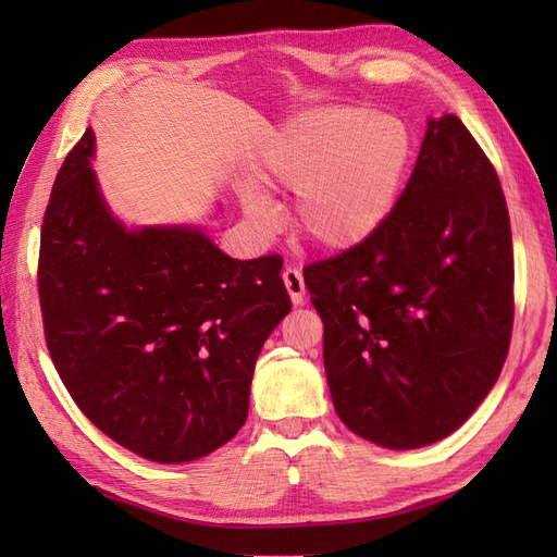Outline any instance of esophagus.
<instances>
[{"label": "esophagus", "mask_w": 557, "mask_h": 557, "mask_svg": "<svg viewBox=\"0 0 557 557\" xmlns=\"http://www.w3.org/2000/svg\"><path fill=\"white\" fill-rule=\"evenodd\" d=\"M283 283H285V288H288V293H290V299H293V305L295 307H299V305H305V299H307V288H305V276H301V272L297 267H285L283 269Z\"/></svg>", "instance_id": "34e87169"}]
</instances>
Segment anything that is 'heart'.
Listing matches in <instances>:
<instances>
[{"label": "heart", "instance_id": "heart-1", "mask_svg": "<svg viewBox=\"0 0 557 557\" xmlns=\"http://www.w3.org/2000/svg\"><path fill=\"white\" fill-rule=\"evenodd\" d=\"M409 162V134L395 117L360 107H327L297 117L267 150L258 183L295 190L293 223L320 250L367 239L391 213ZM252 225L269 230L276 209L256 188L244 193Z\"/></svg>", "mask_w": 557, "mask_h": 557}]
</instances>
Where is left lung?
Returning <instances> with one entry per match:
<instances>
[{
	"label": "left lung",
	"instance_id": "left-lung-1",
	"mask_svg": "<svg viewBox=\"0 0 557 557\" xmlns=\"http://www.w3.org/2000/svg\"><path fill=\"white\" fill-rule=\"evenodd\" d=\"M334 409L362 440H444L491 393L513 330L509 209L458 115L430 121L407 188L360 244L305 269Z\"/></svg>",
	"mask_w": 557,
	"mask_h": 557
}]
</instances>
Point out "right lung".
I'll return each mask as SVG.
<instances>
[{
    "mask_svg": "<svg viewBox=\"0 0 557 557\" xmlns=\"http://www.w3.org/2000/svg\"><path fill=\"white\" fill-rule=\"evenodd\" d=\"M66 153L41 225L46 346L76 407L146 460L190 462L248 416L256 360L290 311L281 256L232 260L197 227L125 230Z\"/></svg>",
    "mask_w": 557,
    "mask_h": 557,
    "instance_id": "obj_1",
    "label": "right lung"
}]
</instances>
